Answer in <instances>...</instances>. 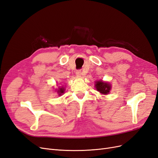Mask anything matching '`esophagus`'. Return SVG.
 Segmentation results:
<instances>
[{"instance_id": "esophagus-1", "label": "esophagus", "mask_w": 158, "mask_h": 158, "mask_svg": "<svg viewBox=\"0 0 158 158\" xmlns=\"http://www.w3.org/2000/svg\"><path fill=\"white\" fill-rule=\"evenodd\" d=\"M81 74H82V73H81V70H77V71H76V75H77V77H81Z\"/></svg>"}]
</instances>
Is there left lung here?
<instances>
[{
	"mask_svg": "<svg viewBox=\"0 0 158 158\" xmlns=\"http://www.w3.org/2000/svg\"><path fill=\"white\" fill-rule=\"evenodd\" d=\"M95 87L98 92L102 94H108L111 90V85L110 83L103 82L102 81H96Z\"/></svg>",
	"mask_w": 158,
	"mask_h": 158,
	"instance_id": "obj_1",
	"label": "left lung"
}]
</instances>
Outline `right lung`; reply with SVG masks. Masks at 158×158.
I'll use <instances>...</instances> for the list:
<instances>
[{
	"label": "right lung",
	"mask_w": 158,
	"mask_h": 158,
	"mask_svg": "<svg viewBox=\"0 0 158 158\" xmlns=\"http://www.w3.org/2000/svg\"><path fill=\"white\" fill-rule=\"evenodd\" d=\"M64 91H65V89L64 87H60V88L59 87L57 90V93H58L59 96H61L62 94H64Z\"/></svg>",
	"instance_id": "right-lung-1"
}]
</instances>
